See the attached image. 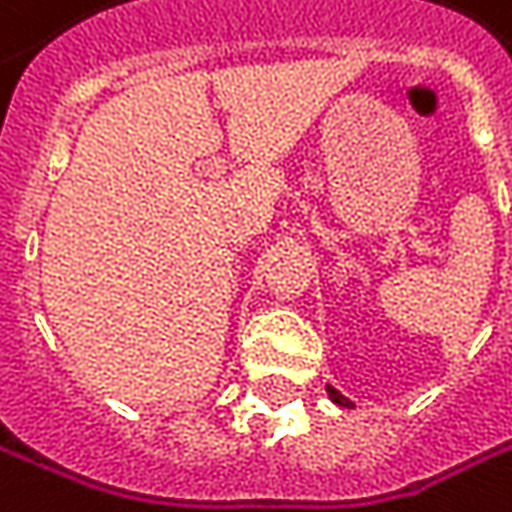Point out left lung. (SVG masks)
<instances>
[{
    "label": "left lung",
    "mask_w": 512,
    "mask_h": 512,
    "mask_svg": "<svg viewBox=\"0 0 512 512\" xmlns=\"http://www.w3.org/2000/svg\"><path fill=\"white\" fill-rule=\"evenodd\" d=\"M328 397L334 399L337 405H343V408H354V402H351V399H348V397H343V394H340L337 388H331V385H328Z\"/></svg>",
    "instance_id": "8db88e82"
}]
</instances>
